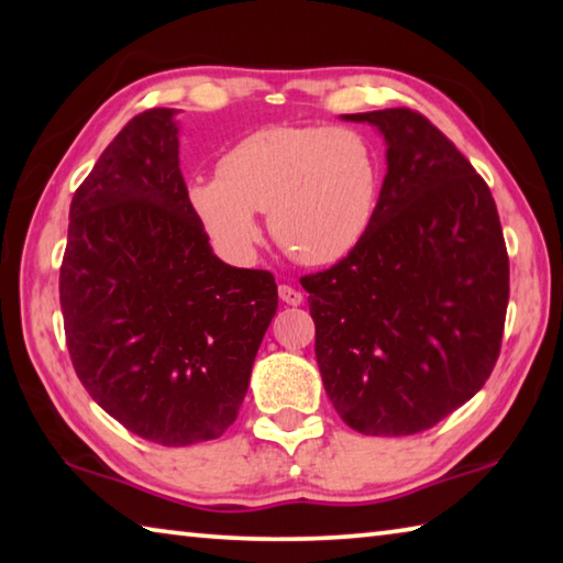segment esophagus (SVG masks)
I'll return each mask as SVG.
<instances>
[{"mask_svg": "<svg viewBox=\"0 0 563 563\" xmlns=\"http://www.w3.org/2000/svg\"><path fill=\"white\" fill-rule=\"evenodd\" d=\"M278 295H280V300H283L285 305H300V302H302V292L290 288V285H280Z\"/></svg>", "mask_w": 563, "mask_h": 563, "instance_id": "1", "label": "esophagus"}]
</instances>
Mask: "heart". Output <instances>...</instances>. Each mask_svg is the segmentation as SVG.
<instances>
[{"mask_svg":"<svg viewBox=\"0 0 563 563\" xmlns=\"http://www.w3.org/2000/svg\"><path fill=\"white\" fill-rule=\"evenodd\" d=\"M383 161L365 133L347 126L273 123L247 133L216 178L188 184V206L221 253L251 258L268 211L275 241L295 258L330 265L355 251L375 221Z\"/></svg>","mask_w":563,"mask_h":563,"instance_id":"obj_1","label":"heart"}]
</instances>
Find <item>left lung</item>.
I'll return each mask as SVG.
<instances>
[{"label": "left lung", "mask_w": 563, "mask_h": 563, "mask_svg": "<svg viewBox=\"0 0 563 563\" xmlns=\"http://www.w3.org/2000/svg\"><path fill=\"white\" fill-rule=\"evenodd\" d=\"M385 139L375 221L347 258L305 275L316 357L352 430L417 434L479 393L499 357L509 258L492 190L422 113H345Z\"/></svg>", "instance_id": "8db88e82"}]
</instances>
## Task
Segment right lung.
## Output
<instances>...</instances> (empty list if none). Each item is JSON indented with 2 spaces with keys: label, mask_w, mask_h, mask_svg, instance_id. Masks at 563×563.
<instances>
[{
  "label": "right lung",
  "mask_w": 563,
  "mask_h": 563,
  "mask_svg": "<svg viewBox=\"0 0 563 563\" xmlns=\"http://www.w3.org/2000/svg\"><path fill=\"white\" fill-rule=\"evenodd\" d=\"M176 113L133 117L76 188L59 275L81 385L164 446L216 440L235 422L278 310L273 275L223 263L190 211Z\"/></svg>",
  "instance_id": "obj_1"
}]
</instances>
